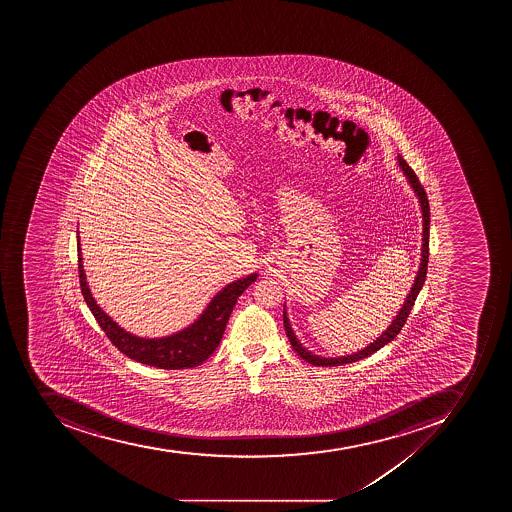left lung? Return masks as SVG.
Segmentation results:
<instances>
[{"label":"left lung","mask_w":512,"mask_h":512,"mask_svg":"<svg viewBox=\"0 0 512 512\" xmlns=\"http://www.w3.org/2000/svg\"><path fill=\"white\" fill-rule=\"evenodd\" d=\"M399 161L400 169L405 174L408 184H410L411 190L415 192L416 198H418L419 208H421V214H423V242H421V259H419L418 272H416L415 282L411 285L410 291H408L407 298L403 301L402 307L399 312L395 315L391 325L387 326L386 330L381 333V336L368 344L367 347H363L359 352H354L351 355H339V357H323V355L314 354L310 352L304 344L299 341L298 336L294 333L293 326L290 323V317L286 312V304L283 307V325H285L286 336L290 339L291 346H293L296 354L301 359L306 360L307 363H312L315 367H339V365H346V363L357 362V360L365 359L368 355L375 354L381 347L394 341L395 336L400 333L402 326L407 322V317L410 315L411 307L415 306L416 298H418L419 291L423 288L424 280H426L427 274V259H429V222H431V214H429V202H427L426 192H424L423 186L419 184L416 174L413 173V169L408 166L407 161L403 160L402 155L397 157Z\"/></svg>","instance_id":"obj_1"}]
</instances>
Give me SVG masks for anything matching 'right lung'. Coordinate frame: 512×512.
I'll use <instances>...</instances> for the list:
<instances>
[{"label": "right lung", "instance_id": "obj_1", "mask_svg": "<svg viewBox=\"0 0 512 512\" xmlns=\"http://www.w3.org/2000/svg\"><path fill=\"white\" fill-rule=\"evenodd\" d=\"M77 240L81 293L85 296L86 304L96 317L97 323L109 336L110 341L118 347V351L123 352L126 357L149 367L163 368V370H182V368L202 365L221 343L222 334L226 331L227 322L237 304V299L258 278V274L253 272L224 286L214 294L202 314L198 315L186 328L160 338H142L118 325L97 304L86 280L78 230Z\"/></svg>", "mask_w": 512, "mask_h": 512}]
</instances>
